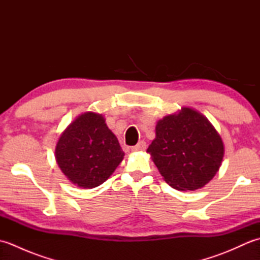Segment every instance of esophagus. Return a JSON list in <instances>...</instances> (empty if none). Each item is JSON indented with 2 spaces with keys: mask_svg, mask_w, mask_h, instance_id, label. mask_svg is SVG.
Returning a JSON list of instances; mask_svg holds the SVG:
<instances>
[{
  "mask_svg": "<svg viewBox=\"0 0 260 260\" xmlns=\"http://www.w3.org/2000/svg\"><path fill=\"white\" fill-rule=\"evenodd\" d=\"M145 150H146V143L144 141L139 142L135 146L132 147V151L133 152H140V151H145Z\"/></svg>",
  "mask_w": 260,
  "mask_h": 260,
  "instance_id": "obj_1",
  "label": "esophagus"
}]
</instances>
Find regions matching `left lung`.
<instances>
[{
    "mask_svg": "<svg viewBox=\"0 0 260 260\" xmlns=\"http://www.w3.org/2000/svg\"><path fill=\"white\" fill-rule=\"evenodd\" d=\"M155 135L146 152L173 189H201L219 171L223 142L198 110L183 107L178 114L165 116L157 121Z\"/></svg>",
    "mask_w": 260,
    "mask_h": 260,
    "instance_id": "obj_1",
    "label": "left lung"
}]
</instances>
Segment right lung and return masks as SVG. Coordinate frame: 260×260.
Masks as SVG:
<instances>
[{
	"instance_id": "obj_1",
	"label": "right lung",
	"mask_w": 260,
	"mask_h": 260,
	"mask_svg": "<svg viewBox=\"0 0 260 260\" xmlns=\"http://www.w3.org/2000/svg\"><path fill=\"white\" fill-rule=\"evenodd\" d=\"M54 155L71 183L92 189L114 173L125 154L103 115L87 112L62 132Z\"/></svg>"
}]
</instances>
